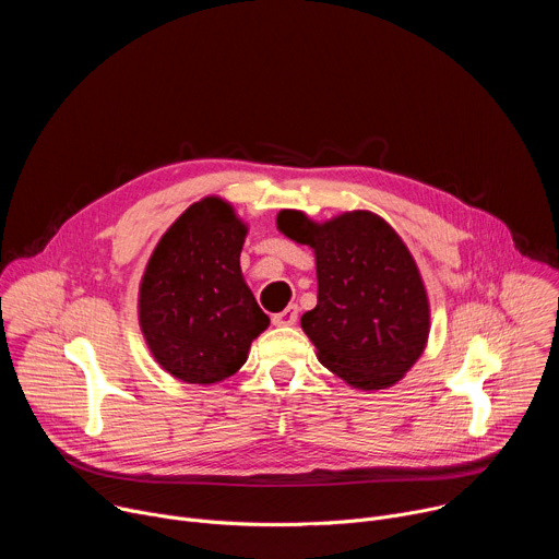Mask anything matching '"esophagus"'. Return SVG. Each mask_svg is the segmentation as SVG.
I'll use <instances>...</instances> for the list:
<instances>
[{
  "label": "esophagus",
  "mask_w": 559,
  "mask_h": 559,
  "mask_svg": "<svg viewBox=\"0 0 559 559\" xmlns=\"http://www.w3.org/2000/svg\"><path fill=\"white\" fill-rule=\"evenodd\" d=\"M296 318H298V307H296V305H289V307H285L283 311H278V313L272 316V323H274L276 328H289V325L296 323Z\"/></svg>",
  "instance_id": "esophagus-1"
}]
</instances>
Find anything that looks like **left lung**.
<instances>
[{
	"instance_id": "obj_1",
	"label": "left lung",
	"mask_w": 559,
	"mask_h": 559,
	"mask_svg": "<svg viewBox=\"0 0 559 559\" xmlns=\"http://www.w3.org/2000/svg\"><path fill=\"white\" fill-rule=\"evenodd\" d=\"M276 225L316 254L318 302L300 328L318 360L356 389L395 384L429 338L427 289L403 238L365 210L325 223L283 210Z\"/></svg>"
}]
</instances>
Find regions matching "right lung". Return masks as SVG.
Returning <instances> with one entry per match:
<instances>
[{"instance_id":"right-lung-1","label":"right lung","mask_w":559,"mask_h":559,"mask_svg":"<svg viewBox=\"0 0 559 559\" xmlns=\"http://www.w3.org/2000/svg\"><path fill=\"white\" fill-rule=\"evenodd\" d=\"M248 225L218 197L192 203L156 243L139 287V325L168 373L192 384L229 378L267 330L241 274Z\"/></svg>"}]
</instances>
